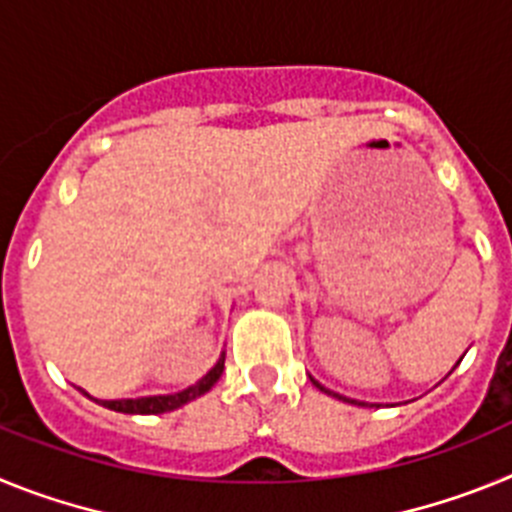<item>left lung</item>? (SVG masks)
<instances>
[{
  "instance_id": "left-lung-1",
  "label": "left lung",
  "mask_w": 512,
  "mask_h": 512,
  "mask_svg": "<svg viewBox=\"0 0 512 512\" xmlns=\"http://www.w3.org/2000/svg\"><path fill=\"white\" fill-rule=\"evenodd\" d=\"M464 354H467V351H464ZM461 359H464V356H461ZM461 359L456 361L454 366H451V372H454L456 366L461 364ZM451 372H449V374H451ZM449 374H446V377H449ZM446 377H443V379H446ZM443 379H441V382H443ZM310 382L315 384V387H318L320 392H325V395H330V397H336V400H341V402H348V405H359V408H374V405H377V402H364V400H354V397L338 395V392H333V390H328V387H323V384H320L318 379H315V377H310ZM441 382H438V384H441ZM405 402H413V400H405ZM395 405H402V402H395ZM377 408H379V405H377Z\"/></svg>"
}]
</instances>
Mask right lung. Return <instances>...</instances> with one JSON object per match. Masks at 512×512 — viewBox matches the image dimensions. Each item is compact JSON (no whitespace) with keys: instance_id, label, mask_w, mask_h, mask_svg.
Instances as JSON below:
<instances>
[{"instance_id":"add662e5","label":"right lung","mask_w":512,"mask_h":512,"mask_svg":"<svg viewBox=\"0 0 512 512\" xmlns=\"http://www.w3.org/2000/svg\"><path fill=\"white\" fill-rule=\"evenodd\" d=\"M223 369H225V351H223V354H220V359L215 361V366H212V369L205 374V377H200L194 384H189L187 390L169 392V395L122 397V400H97V397H92L87 390H81V387H76V390H79L81 395H87L89 400L97 402V405H102V408L115 410V413H125V415H158V413H171V410L182 408V405H187V402L197 400V397H202V395H205V392H210L212 387H215L217 379H220V374H223Z\"/></svg>"}]
</instances>
